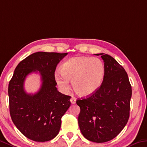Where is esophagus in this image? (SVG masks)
Segmentation results:
<instances>
[{
    "label": "esophagus",
    "mask_w": 147,
    "mask_h": 147,
    "mask_svg": "<svg viewBox=\"0 0 147 147\" xmlns=\"http://www.w3.org/2000/svg\"><path fill=\"white\" fill-rule=\"evenodd\" d=\"M76 97H72L71 99V103L72 104H75L76 103Z\"/></svg>",
    "instance_id": "1"
}]
</instances>
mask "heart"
Instances as JSON below:
<instances>
[{"label":"heart","mask_w":147,"mask_h":147,"mask_svg":"<svg viewBox=\"0 0 147 147\" xmlns=\"http://www.w3.org/2000/svg\"><path fill=\"white\" fill-rule=\"evenodd\" d=\"M55 73V79L60 89L67 92L69 80L78 94L86 96L99 89L105 75L103 62L97 57H74L65 61Z\"/></svg>","instance_id":"b5f03b06"}]
</instances>
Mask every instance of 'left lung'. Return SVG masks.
<instances>
[{
    "label": "left lung",
    "mask_w": 147,
    "mask_h": 147,
    "mask_svg": "<svg viewBox=\"0 0 147 147\" xmlns=\"http://www.w3.org/2000/svg\"><path fill=\"white\" fill-rule=\"evenodd\" d=\"M104 61L105 75L101 86L92 95L78 99V125L84 137L95 143L115 138L129 117L131 86L126 72L113 57L97 53Z\"/></svg>",
    "instance_id": "left-lung-1"
}]
</instances>
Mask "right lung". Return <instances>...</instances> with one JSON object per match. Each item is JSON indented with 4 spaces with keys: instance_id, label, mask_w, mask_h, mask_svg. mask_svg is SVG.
<instances>
[{
    "instance_id": "add662e5",
    "label": "right lung",
    "mask_w": 147,
    "mask_h": 147,
    "mask_svg": "<svg viewBox=\"0 0 147 147\" xmlns=\"http://www.w3.org/2000/svg\"><path fill=\"white\" fill-rule=\"evenodd\" d=\"M67 53L38 52L22 60L14 71L8 85L11 118L16 127L28 139L37 142L52 140L57 136L61 117L71 106V96L58 92L55 80L57 64ZM38 71L40 90L27 94L24 82L28 74Z\"/></svg>"
}]
</instances>
